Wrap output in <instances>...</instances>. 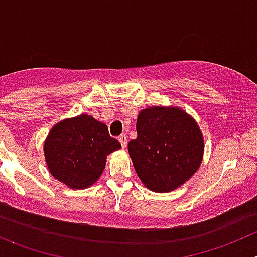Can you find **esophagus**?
Masks as SVG:
<instances>
[{
	"label": "esophagus",
	"instance_id": "1",
	"mask_svg": "<svg viewBox=\"0 0 257 257\" xmlns=\"http://www.w3.org/2000/svg\"><path fill=\"white\" fill-rule=\"evenodd\" d=\"M118 140H119V143H121L122 148H126V145H127V136L124 135V134H122V135L118 136Z\"/></svg>",
	"mask_w": 257,
	"mask_h": 257
}]
</instances>
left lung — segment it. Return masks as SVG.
I'll use <instances>...</instances> for the list:
<instances>
[{"instance_id": "1", "label": "left lung", "mask_w": 257, "mask_h": 257, "mask_svg": "<svg viewBox=\"0 0 257 257\" xmlns=\"http://www.w3.org/2000/svg\"><path fill=\"white\" fill-rule=\"evenodd\" d=\"M138 136L127 145L141 182L164 193L187 182L199 168L203 136L192 117L179 108L151 107L139 113Z\"/></svg>"}]
</instances>
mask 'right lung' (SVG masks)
Here are the masks:
<instances>
[{"label":"right lung","instance_id":"1","mask_svg":"<svg viewBox=\"0 0 257 257\" xmlns=\"http://www.w3.org/2000/svg\"><path fill=\"white\" fill-rule=\"evenodd\" d=\"M121 148L104 123L80 114L51 128L44 144L46 164L55 179L83 189L102 174L109 153Z\"/></svg>","mask_w":257,"mask_h":257}]
</instances>
